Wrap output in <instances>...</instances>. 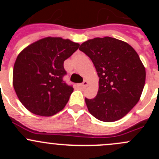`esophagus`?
<instances>
[{
	"instance_id": "34e87169",
	"label": "esophagus",
	"mask_w": 159,
	"mask_h": 159,
	"mask_svg": "<svg viewBox=\"0 0 159 159\" xmlns=\"http://www.w3.org/2000/svg\"><path fill=\"white\" fill-rule=\"evenodd\" d=\"M88 85H89V81H84L83 83H81V84H78V87L80 88H86Z\"/></svg>"
}]
</instances>
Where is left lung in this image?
<instances>
[{
    "instance_id": "left-lung-1",
    "label": "left lung",
    "mask_w": 159,
    "mask_h": 159,
    "mask_svg": "<svg viewBox=\"0 0 159 159\" xmlns=\"http://www.w3.org/2000/svg\"><path fill=\"white\" fill-rule=\"evenodd\" d=\"M91 59L99 78L98 91L85 98L89 111L105 122L118 121L139 102L145 83V68L135 50L111 37L95 38L81 44Z\"/></svg>"
}]
</instances>
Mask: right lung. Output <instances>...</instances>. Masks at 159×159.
<instances>
[{
	"instance_id": "add662e5",
	"label": "right lung",
	"mask_w": 159,
	"mask_h": 159,
	"mask_svg": "<svg viewBox=\"0 0 159 159\" xmlns=\"http://www.w3.org/2000/svg\"><path fill=\"white\" fill-rule=\"evenodd\" d=\"M80 44L57 37L41 38L19 53L13 70V86L22 105L40 116L61 111L74 89L63 81L64 61Z\"/></svg>"
}]
</instances>
